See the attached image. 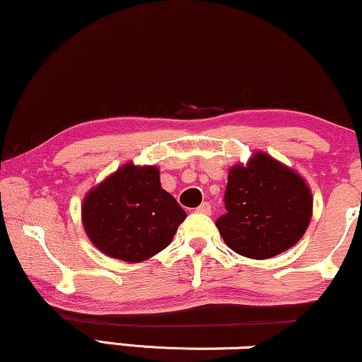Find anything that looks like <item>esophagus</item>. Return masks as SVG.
<instances>
[{
	"instance_id": "1",
	"label": "esophagus",
	"mask_w": 362,
	"mask_h": 362,
	"mask_svg": "<svg viewBox=\"0 0 362 362\" xmlns=\"http://www.w3.org/2000/svg\"><path fill=\"white\" fill-rule=\"evenodd\" d=\"M196 211H198V213H201V214H211V204L209 203H201Z\"/></svg>"
}]
</instances>
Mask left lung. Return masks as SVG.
<instances>
[{
  "mask_svg": "<svg viewBox=\"0 0 362 362\" xmlns=\"http://www.w3.org/2000/svg\"><path fill=\"white\" fill-rule=\"evenodd\" d=\"M226 214L216 221L238 255L267 259L291 250L313 216L311 187L304 177L264 151L229 168Z\"/></svg>",
  "mask_w": 362,
  "mask_h": 362,
  "instance_id": "obj_1",
  "label": "left lung"
}]
</instances>
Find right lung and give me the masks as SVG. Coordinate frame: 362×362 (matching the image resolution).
I'll return each instance as SVG.
<instances>
[{"mask_svg": "<svg viewBox=\"0 0 362 362\" xmlns=\"http://www.w3.org/2000/svg\"><path fill=\"white\" fill-rule=\"evenodd\" d=\"M185 209L161 187L159 168L133 161L91 187L81 204L89 241L106 256L146 261L170 246Z\"/></svg>", "mask_w": 362, "mask_h": 362, "instance_id": "right-lung-1", "label": "right lung"}]
</instances>
